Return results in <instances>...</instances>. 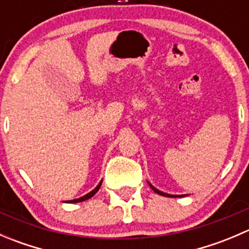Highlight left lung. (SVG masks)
Returning a JSON list of instances; mask_svg holds the SVG:
<instances>
[{"label": "left lung", "instance_id": "obj_1", "mask_svg": "<svg viewBox=\"0 0 249 249\" xmlns=\"http://www.w3.org/2000/svg\"><path fill=\"white\" fill-rule=\"evenodd\" d=\"M150 187H152V189L154 190L155 193H157V194H159V195H162V196H169V197H176V196H173V195H169V194H166V193H162V192H160V190H158L157 188H154L153 187V185H150Z\"/></svg>", "mask_w": 249, "mask_h": 249}]
</instances>
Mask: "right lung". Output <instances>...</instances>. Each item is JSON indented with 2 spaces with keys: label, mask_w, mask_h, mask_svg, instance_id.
<instances>
[{
  "label": "right lung",
  "mask_w": 249,
  "mask_h": 249,
  "mask_svg": "<svg viewBox=\"0 0 249 249\" xmlns=\"http://www.w3.org/2000/svg\"><path fill=\"white\" fill-rule=\"evenodd\" d=\"M101 183L102 182H100V184L97 185L96 188H95L94 190H91V192L89 193V194H87V195H84V196H82V197H79V199H76V200H71V201L70 202H82V201H85V200H88V199H90V197L91 196H94L95 194H96L97 193V190L100 189V187H101Z\"/></svg>",
  "instance_id": "1"
}]
</instances>
